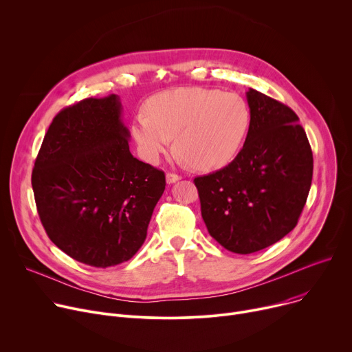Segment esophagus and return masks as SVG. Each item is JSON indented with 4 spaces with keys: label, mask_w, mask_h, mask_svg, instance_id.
<instances>
[{
    "label": "esophagus",
    "mask_w": 352,
    "mask_h": 352,
    "mask_svg": "<svg viewBox=\"0 0 352 352\" xmlns=\"http://www.w3.org/2000/svg\"><path fill=\"white\" fill-rule=\"evenodd\" d=\"M179 179H181V177H179L178 174L168 173V174L166 175V181H167V184H174V182H177V181H179Z\"/></svg>",
    "instance_id": "34e87169"
}]
</instances>
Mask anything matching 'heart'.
Returning a JSON list of instances; mask_svg holds the SVG:
<instances>
[{
    "label": "heart",
    "mask_w": 352,
    "mask_h": 352,
    "mask_svg": "<svg viewBox=\"0 0 352 352\" xmlns=\"http://www.w3.org/2000/svg\"><path fill=\"white\" fill-rule=\"evenodd\" d=\"M132 124L140 155L156 164L170 152L193 168L214 171L230 164L246 139L250 110L235 93L206 87H177L153 96Z\"/></svg>",
    "instance_id": "heart-1"
}]
</instances>
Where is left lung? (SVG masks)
I'll return each mask as SVG.
<instances>
[{
  "instance_id": "left-lung-1",
  "label": "left lung",
  "mask_w": 352,
  "mask_h": 352,
  "mask_svg": "<svg viewBox=\"0 0 352 352\" xmlns=\"http://www.w3.org/2000/svg\"><path fill=\"white\" fill-rule=\"evenodd\" d=\"M246 100L250 126L241 152L224 168L193 179L209 234L239 255L258 252L294 230L314 174L298 116L255 89Z\"/></svg>"
}]
</instances>
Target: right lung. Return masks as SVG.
Wrapping results in <instances>:
<instances>
[{
    "label": "right lung",
    "instance_id": "obj_1",
    "mask_svg": "<svg viewBox=\"0 0 352 352\" xmlns=\"http://www.w3.org/2000/svg\"><path fill=\"white\" fill-rule=\"evenodd\" d=\"M120 97L85 98L50 125L32 173L41 224L63 252L93 266L129 261L142 246L166 175L129 152Z\"/></svg>",
    "mask_w": 352,
    "mask_h": 352
}]
</instances>
